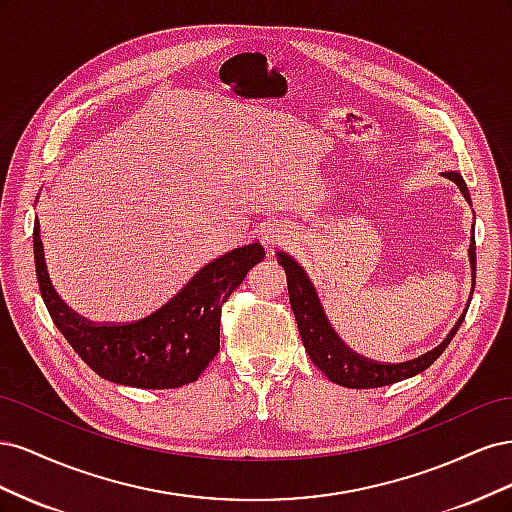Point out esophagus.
Wrapping results in <instances>:
<instances>
[{
	"mask_svg": "<svg viewBox=\"0 0 512 512\" xmlns=\"http://www.w3.org/2000/svg\"><path fill=\"white\" fill-rule=\"evenodd\" d=\"M262 243H265L267 247H273L280 243V235H277L275 228H267L265 232H262Z\"/></svg>",
	"mask_w": 512,
	"mask_h": 512,
	"instance_id": "34e87169",
	"label": "esophagus"
}]
</instances>
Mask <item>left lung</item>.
Returning <instances> with one entry per match:
<instances>
[{
  "label": "left lung",
  "mask_w": 512,
  "mask_h": 512,
  "mask_svg": "<svg viewBox=\"0 0 512 512\" xmlns=\"http://www.w3.org/2000/svg\"><path fill=\"white\" fill-rule=\"evenodd\" d=\"M444 177L451 179L453 183L459 185L461 194L466 196V200H470V192L466 188V181L455 170L451 173H444ZM476 247H474V239L470 245V265H472V273L476 277ZM277 262L284 267L286 271V280H288V297H290V307L294 312V318H297V327L303 339L305 352L309 354L312 363L327 376L331 382L346 386V389H378V386H386V384H395L399 380L412 378L416 374L425 371L438 356L444 352V348L451 344V339L455 337L457 329L461 327V322L466 316H461L459 322L455 324V329L448 333V337L444 342L429 350L427 354L418 356V359L406 361V363H378L365 359V356L352 352L339 335L335 333V329L329 324L327 316H324V309L318 301L316 288L312 286V282L307 280L305 271L294 262L292 258H288L284 252L277 254Z\"/></svg>",
  "instance_id": "obj_1"
}]
</instances>
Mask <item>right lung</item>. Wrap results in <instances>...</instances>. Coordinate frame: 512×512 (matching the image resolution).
<instances>
[{
  "label": "right lung",
  "mask_w": 512,
  "mask_h": 512,
  "mask_svg": "<svg viewBox=\"0 0 512 512\" xmlns=\"http://www.w3.org/2000/svg\"><path fill=\"white\" fill-rule=\"evenodd\" d=\"M262 258L265 250L258 243L237 247L209 262L151 316L126 324H96L74 314L57 297L44 265L40 224H34L36 277L55 327L100 378L136 389H179L198 380L220 352L222 305Z\"/></svg>",
  "instance_id": "add662e5"
}]
</instances>
